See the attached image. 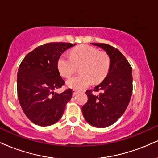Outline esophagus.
Masks as SVG:
<instances>
[{
  "instance_id": "34e87169",
  "label": "esophagus",
  "mask_w": 158,
  "mask_h": 158,
  "mask_svg": "<svg viewBox=\"0 0 158 158\" xmlns=\"http://www.w3.org/2000/svg\"><path fill=\"white\" fill-rule=\"evenodd\" d=\"M78 90H73V96H75V95H77V94H78Z\"/></svg>"
}]
</instances>
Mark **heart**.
I'll use <instances>...</instances> for the list:
<instances>
[{"label":"heart","instance_id":"b5f03b06","mask_svg":"<svg viewBox=\"0 0 158 158\" xmlns=\"http://www.w3.org/2000/svg\"><path fill=\"white\" fill-rule=\"evenodd\" d=\"M80 66L81 74L67 80V85L70 88L81 90L95 82L105 79L109 71L110 59L93 47L84 45L73 49L70 56L63 53L57 61L59 73L64 78H69Z\"/></svg>","mask_w":158,"mask_h":158}]
</instances>
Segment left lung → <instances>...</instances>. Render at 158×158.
<instances>
[{
  "label": "left lung",
  "mask_w": 158,
  "mask_h": 158,
  "mask_svg": "<svg viewBox=\"0 0 158 158\" xmlns=\"http://www.w3.org/2000/svg\"><path fill=\"white\" fill-rule=\"evenodd\" d=\"M106 52L110 59L108 75L94 91H86L88 102L81 107L85 120L97 128L111 126L120 118L129 104L132 94V68L119 50L102 43H91Z\"/></svg>",
  "instance_id": "8db88e82"
}]
</instances>
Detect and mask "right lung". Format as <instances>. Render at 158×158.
I'll list each match as a JSON object with an SVG mask.
<instances>
[{"mask_svg":"<svg viewBox=\"0 0 158 158\" xmlns=\"http://www.w3.org/2000/svg\"><path fill=\"white\" fill-rule=\"evenodd\" d=\"M75 44L48 43L29 52L20 64L17 78L18 97L23 113L40 126L54 124L62 117L72 90L54 92L64 85L57 68L61 54Z\"/></svg>","mask_w":158,"mask_h":158,"instance_id":"obj_1","label":"right lung"}]
</instances>
